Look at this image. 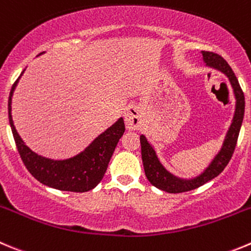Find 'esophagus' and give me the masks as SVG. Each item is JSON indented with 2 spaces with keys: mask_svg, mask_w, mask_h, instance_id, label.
Returning <instances> with one entry per match:
<instances>
[{
  "mask_svg": "<svg viewBox=\"0 0 251 251\" xmlns=\"http://www.w3.org/2000/svg\"><path fill=\"white\" fill-rule=\"evenodd\" d=\"M125 124L128 130H137L141 127L142 124V110L135 104H131L126 107Z\"/></svg>",
  "mask_w": 251,
  "mask_h": 251,
  "instance_id": "esophagus-1",
  "label": "esophagus"
}]
</instances>
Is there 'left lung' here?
<instances>
[{
	"label": "left lung",
	"instance_id": "left-lung-1",
	"mask_svg": "<svg viewBox=\"0 0 251 251\" xmlns=\"http://www.w3.org/2000/svg\"><path fill=\"white\" fill-rule=\"evenodd\" d=\"M202 55L203 62L205 63L208 68H212V69L223 73L224 75L228 78L229 83H230L234 98H235V110H234L233 120H231L230 126H229L228 131H226L221 150L218 151L214 158L210 161L209 165L200 175L193 177V178H181V177H177L173 173H171L162 165L157 153H156V150L152 146L151 142L146 139V136L145 135L140 136L145 175H146L147 179H149L152 186L161 189V191L167 192V193H182V192H188L192 191V189H196L205 184L207 182L212 181L217 176H219V173L223 172V170L226 167L231 156H233V152L236 146V141H238L239 131H240V127H242L243 119H244V93H243L242 88L239 85L238 79H236L230 65L221 55L212 53V51L203 50Z\"/></svg>",
	"mask_w": 251,
	"mask_h": 251
}]
</instances>
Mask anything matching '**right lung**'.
I'll return each instance as SVG.
<instances>
[{
	"instance_id": "right-lung-1",
	"label": "right lung",
	"mask_w": 251,
	"mask_h": 251,
	"mask_svg": "<svg viewBox=\"0 0 251 251\" xmlns=\"http://www.w3.org/2000/svg\"><path fill=\"white\" fill-rule=\"evenodd\" d=\"M44 51L39 53L43 54ZM12 85L8 98V120L12 128L13 137L17 145L23 163L34 178L44 186L68 192H88L95 188L104 177L115 147L125 132L124 119L107 127L85 149L73 157L65 160H53L36 153L25 145L17 132L12 119V97L21 76Z\"/></svg>"
}]
</instances>
